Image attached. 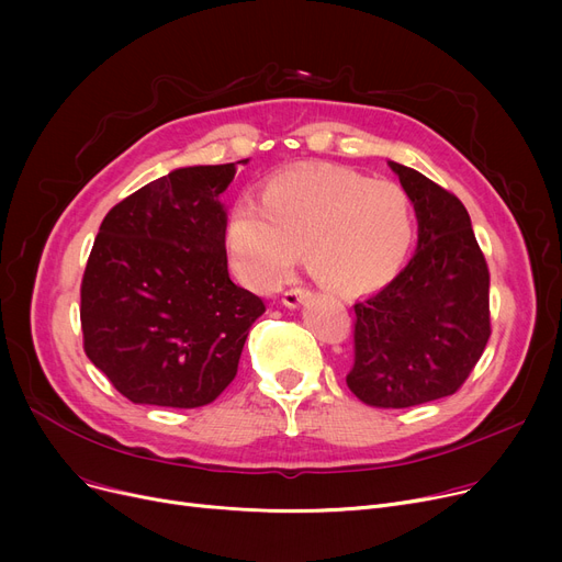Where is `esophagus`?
I'll list each match as a JSON object with an SVG mask.
<instances>
[{
	"mask_svg": "<svg viewBox=\"0 0 562 562\" xmlns=\"http://www.w3.org/2000/svg\"><path fill=\"white\" fill-rule=\"evenodd\" d=\"M307 296H310V291H307V289L296 286V289H289V291H284L282 303H284V307H289V310H296V307H301V305H303V301H305Z\"/></svg>",
	"mask_w": 562,
	"mask_h": 562,
	"instance_id": "1",
	"label": "esophagus"
}]
</instances>
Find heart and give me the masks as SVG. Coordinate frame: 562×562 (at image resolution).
Listing matches in <instances>:
<instances>
[{"label": "heart", "instance_id": "obj_1", "mask_svg": "<svg viewBox=\"0 0 562 562\" xmlns=\"http://www.w3.org/2000/svg\"><path fill=\"white\" fill-rule=\"evenodd\" d=\"M261 206L236 200L225 244L236 276L273 289L305 248L307 271L341 296L387 284L415 239L407 191L335 166L289 168L263 182Z\"/></svg>", "mask_w": 562, "mask_h": 562}]
</instances>
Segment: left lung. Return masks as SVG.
I'll return each instance as SVG.
<instances>
[{"instance_id":"obj_1","label":"left lung","mask_w":562,"mask_h":562,"mask_svg":"<svg viewBox=\"0 0 562 562\" xmlns=\"http://www.w3.org/2000/svg\"><path fill=\"white\" fill-rule=\"evenodd\" d=\"M417 214V250L373 296L356 303L350 392L375 407L451 396L490 339V271L464 204L415 168L387 161Z\"/></svg>"}]
</instances>
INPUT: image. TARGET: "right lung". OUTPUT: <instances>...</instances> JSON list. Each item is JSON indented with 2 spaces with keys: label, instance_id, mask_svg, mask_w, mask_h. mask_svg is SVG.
I'll use <instances>...</instances> for the list:
<instances>
[{
  "label": "right lung",
  "instance_id": "right-lung-1",
  "mask_svg": "<svg viewBox=\"0 0 562 562\" xmlns=\"http://www.w3.org/2000/svg\"><path fill=\"white\" fill-rule=\"evenodd\" d=\"M236 164L175 168L100 225L81 280L83 350L132 403H212L266 312L227 273L221 198Z\"/></svg>",
  "mask_w": 562,
  "mask_h": 562
}]
</instances>
